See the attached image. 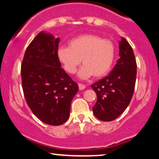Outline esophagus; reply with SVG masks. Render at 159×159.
Segmentation results:
<instances>
[{"label": "esophagus", "mask_w": 159, "mask_h": 159, "mask_svg": "<svg viewBox=\"0 0 159 159\" xmlns=\"http://www.w3.org/2000/svg\"><path fill=\"white\" fill-rule=\"evenodd\" d=\"M78 85H79L80 90H83V89H85V85H83L82 83H78Z\"/></svg>", "instance_id": "34e87169"}]
</instances>
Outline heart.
<instances>
[{
    "mask_svg": "<svg viewBox=\"0 0 159 159\" xmlns=\"http://www.w3.org/2000/svg\"><path fill=\"white\" fill-rule=\"evenodd\" d=\"M69 47H60L57 57L69 74H74L82 62L79 76L87 79L94 75L101 77L110 71L115 61L116 49L109 39L97 35L86 34L71 39Z\"/></svg>",
    "mask_w": 159,
    "mask_h": 159,
    "instance_id": "b5f03b06",
    "label": "heart"
}]
</instances>
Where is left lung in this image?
<instances>
[{
    "label": "left lung",
    "instance_id": "1",
    "mask_svg": "<svg viewBox=\"0 0 159 159\" xmlns=\"http://www.w3.org/2000/svg\"><path fill=\"white\" fill-rule=\"evenodd\" d=\"M119 49L120 59L111 73L91 85L98 97L93 112L102 121L120 116L131 101L135 89L137 65L133 50L124 38L119 42Z\"/></svg>",
    "mask_w": 159,
    "mask_h": 159
}]
</instances>
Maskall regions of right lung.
I'll list each match as a JSON object with an SVG mask.
<instances>
[{
  "label": "right lung",
  "mask_w": 159,
  "mask_h": 159,
  "mask_svg": "<svg viewBox=\"0 0 159 159\" xmlns=\"http://www.w3.org/2000/svg\"><path fill=\"white\" fill-rule=\"evenodd\" d=\"M59 38L40 32L27 47L20 69L22 89L30 109L44 124L59 126L70 115L79 90L61 68L57 57Z\"/></svg>",
  "instance_id": "right-lung-1"
}]
</instances>
